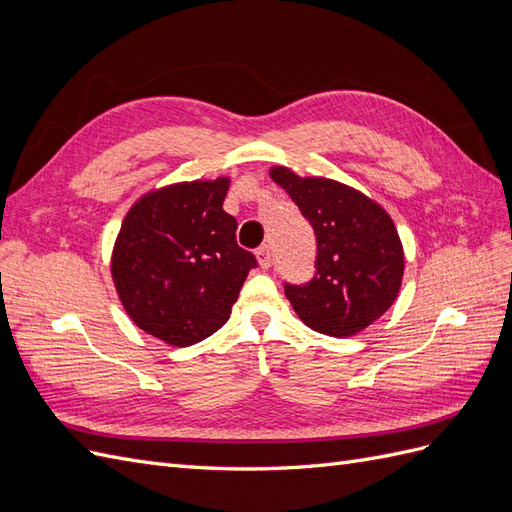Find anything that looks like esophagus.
Returning a JSON list of instances; mask_svg holds the SVG:
<instances>
[{"mask_svg": "<svg viewBox=\"0 0 512 512\" xmlns=\"http://www.w3.org/2000/svg\"><path fill=\"white\" fill-rule=\"evenodd\" d=\"M256 258H258V265H260L262 269H269V265H271V250H269V245L258 247Z\"/></svg>", "mask_w": 512, "mask_h": 512, "instance_id": "1", "label": "esophagus"}]
</instances>
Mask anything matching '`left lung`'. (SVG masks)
Segmentation results:
<instances>
[{
	"instance_id": "1",
	"label": "left lung",
	"mask_w": 512,
	"mask_h": 512,
	"mask_svg": "<svg viewBox=\"0 0 512 512\" xmlns=\"http://www.w3.org/2000/svg\"><path fill=\"white\" fill-rule=\"evenodd\" d=\"M269 175L314 226L316 275L286 284L294 312L322 335L352 337L389 309L404 280V245L391 215L374 198L329 177H299L288 166Z\"/></svg>"
}]
</instances>
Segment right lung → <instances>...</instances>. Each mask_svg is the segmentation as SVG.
Here are the masks:
<instances>
[{"instance_id": "obj_1", "label": "right lung", "mask_w": 512, "mask_h": 512, "mask_svg": "<svg viewBox=\"0 0 512 512\" xmlns=\"http://www.w3.org/2000/svg\"><path fill=\"white\" fill-rule=\"evenodd\" d=\"M228 177L145 192L126 213L111 254L117 297L138 329L185 348L222 329L256 258L237 245L224 211Z\"/></svg>"}]
</instances>
